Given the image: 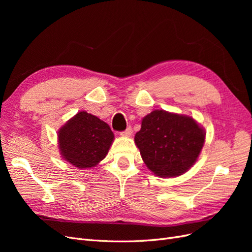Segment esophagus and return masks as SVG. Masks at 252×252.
I'll use <instances>...</instances> for the list:
<instances>
[{
  "instance_id": "1",
  "label": "esophagus",
  "mask_w": 252,
  "mask_h": 252,
  "mask_svg": "<svg viewBox=\"0 0 252 252\" xmlns=\"http://www.w3.org/2000/svg\"><path fill=\"white\" fill-rule=\"evenodd\" d=\"M131 134H132V128H131L130 126H128V127L126 128L125 131H122V132H121V135H122V136H130Z\"/></svg>"
}]
</instances>
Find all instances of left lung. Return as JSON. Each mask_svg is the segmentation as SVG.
<instances>
[{"mask_svg":"<svg viewBox=\"0 0 252 252\" xmlns=\"http://www.w3.org/2000/svg\"><path fill=\"white\" fill-rule=\"evenodd\" d=\"M205 130L188 116L154 110L142 120L135 145L148 169L158 177L185 173L200 156Z\"/></svg>","mask_w":252,"mask_h":252,"instance_id":"1","label":"left lung"}]
</instances>
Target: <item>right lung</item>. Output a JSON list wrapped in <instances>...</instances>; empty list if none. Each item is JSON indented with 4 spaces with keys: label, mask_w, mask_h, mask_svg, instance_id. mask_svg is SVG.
<instances>
[{
    "label": "right lung",
    "mask_w": 252,
    "mask_h": 252,
    "mask_svg": "<svg viewBox=\"0 0 252 252\" xmlns=\"http://www.w3.org/2000/svg\"><path fill=\"white\" fill-rule=\"evenodd\" d=\"M113 139L109 125L86 111L78 112L58 132L61 156L80 169L100 163L108 154Z\"/></svg>",
    "instance_id": "1"
}]
</instances>
